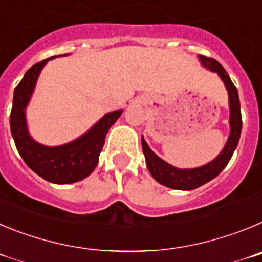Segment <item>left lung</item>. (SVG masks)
Masks as SVG:
<instances>
[{
	"instance_id": "left-lung-1",
	"label": "left lung",
	"mask_w": 262,
	"mask_h": 262,
	"mask_svg": "<svg viewBox=\"0 0 262 262\" xmlns=\"http://www.w3.org/2000/svg\"><path fill=\"white\" fill-rule=\"evenodd\" d=\"M202 65L211 72L218 73L219 77L225 82V86L228 91V99H230V125L231 133L228 137L227 143L223 148L221 154L205 166L199 167V168L192 169H180L176 167H172L171 164L166 163L163 159H160L158 155L151 151V148L148 147L146 141L142 137V150L146 158V164L152 175V178L160 183L164 187L172 188V189L180 190H190L201 187L207 181L213 180L214 178L223 171L227 163L230 162L231 157L234 154L235 148L239 143L240 133H242V112H240V102L239 94H237L236 87L230 79V75L225 70V68L221 65L216 60L206 56H199Z\"/></svg>"
}]
</instances>
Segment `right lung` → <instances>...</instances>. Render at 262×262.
I'll return each mask as SVG.
<instances>
[{"label": "right lung", "instance_id": "add662e5", "mask_svg": "<svg viewBox=\"0 0 262 262\" xmlns=\"http://www.w3.org/2000/svg\"><path fill=\"white\" fill-rule=\"evenodd\" d=\"M52 58L35 63L26 72L22 81L15 87L10 128L16 150L35 173L51 183L69 184L82 180L94 171L98 164L99 154L104 146L107 132L116 122L122 111L107 114L86 134L67 145L49 147L35 142L27 132L25 110L31 98L40 70Z\"/></svg>", "mask_w": 262, "mask_h": 262}]
</instances>
